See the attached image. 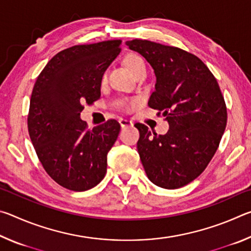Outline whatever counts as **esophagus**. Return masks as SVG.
Segmentation results:
<instances>
[{"label":"esophagus","instance_id":"34e87169","mask_svg":"<svg viewBox=\"0 0 251 251\" xmlns=\"http://www.w3.org/2000/svg\"><path fill=\"white\" fill-rule=\"evenodd\" d=\"M120 124L122 127H129V126H133V122L129 121V120H125V118H120Z\"/></svg>","mask_w":251,"mask_h":251}]
</instances>
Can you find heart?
<instances>
[{"label": "heart", "instance_id": "heart-1", "mask_svg": "<svg viewBox=\"0 0 251 251\" xmlns=\"http://www.w3.org/2000/svg\"><path fill=\"white\" fill-rule=\"evenodd\" d=\"M125 64L130 70L131 73H134V74H136L138 71H141L142 69H144V67H146L145 61H144V59L141 56H139V55L135 54V53H129L128 55H126ZM104 78H105V76H104ZM137 104H138V101L136 100H131L130 103L128 104V106H127V109L134 108Z\"/></svg>", "mask_w": 251, "mask_h": 251}]
</instances>
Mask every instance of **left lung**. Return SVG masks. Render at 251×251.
Instances as JSON below:
<instances>
[{
	"label": "left lung",
	"instance_id": "obj_1",
	"mask_svg": "<svg viewBox=\"0 0 251 251\" xmlns=\"http://www.w3.org/2000/svg\"><path fill=\"white\" fill-rule=\"evenodd\" d=\"M146 58L156 75L151 108L166 116L169 129L157 135L144 124L137 151L155 185L176 189L201 175L219 146L227 108L217 79L201 58L186 50L147 40L126 42Z\"/></svg>",
	"mask_w": 251,
	"mask_h": 251
}]
</instances>
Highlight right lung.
<instances>
[{
    "instance_id": "1",
    "label": "right lung",
    "mask_w": 251,
    "mask_h": 251,
    "mask_svg": "<svg viewBox=\"0 0 251 251\" xmlns=\"http://www.w3.org/2000/svg\"><path fill=\"white\" fill-rule=\"evenodd\" d=\"M121 44L113 40L63 50L34 84L29 137L45 172L66 189H91L107 171V152L120 134V123L108 120L87 129L79 116L84 104L100 97L101 77L120 54Z\"/></svg>"
}]
</instances>
